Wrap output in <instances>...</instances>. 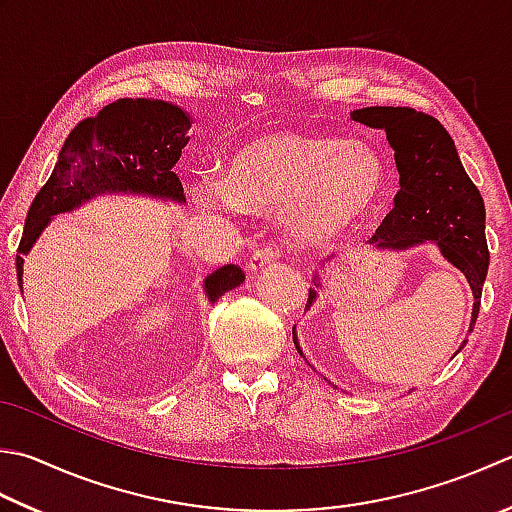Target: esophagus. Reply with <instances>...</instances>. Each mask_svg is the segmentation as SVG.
Returning a JSON list of instances; mask_svg holds the SVG:
<instances>
[{"label":"esophagus","instance_id":"34e87169","mask_svg":"<svg viewBox=\"0 0 512 512\" xmlns=\"http://www.w3.org/2000/svg\"><path fill=\"white\" fill-rule=\"evenodd\" d=\"M279 257V253L275 248H270V246H266V248H259V250H255L253 253V257L248 259V266H246V270H248V275H257L259 270H264V268H268L270 264L275 262V259Z\"/></svg>","mask_w":512,"mask_h":512}]
</instances>
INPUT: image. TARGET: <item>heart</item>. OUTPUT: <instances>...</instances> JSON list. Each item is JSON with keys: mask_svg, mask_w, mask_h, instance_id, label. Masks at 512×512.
Segmentation results:
<instances>
[{"mask_svg": "<svg viewBox=\"0 0 512 512\" xmlns=\"http://www.w3.org/2000/svg\"><path fill=\"white\" fill-rule=\"evenodd\" d=\"M388 173L364 142L313 130H270L228 157L224 177H202L193 202L219 215L277 213L290 246L330 250L382 202Z\"/></svg>", "mask_w": 512, "mask_h": 512, "instance_id": "obj_1", "label": "heart"}]
</instances>
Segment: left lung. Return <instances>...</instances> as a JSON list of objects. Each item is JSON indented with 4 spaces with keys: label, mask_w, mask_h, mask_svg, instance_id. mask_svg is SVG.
Listing matches in <instances>:
<instances>
[{
    "label": "left lung",
    "mask_w": 512,
    "mask_h": 512,
    "mask_svg": "<svg viewBox=\"0 0 512 512\" xmlns=\"http://www.w3.org/2000/svg\"><path fill=\"white\" fill-rule=\"evenodd\" d=\"M350 119L368 128L384 130L390 148L395 150L399 173L395 208L386 215L370 244L377 250H393V253L435 244L446 262L466 277L473 290L470 333L477 322L488 273L486 208L477 186L470 182L459 162L453 137L435 117L417 113L415 108L368 106L350 110ZM322 282L324 279L317 275V288L308 290L306 310L317 302ZM293 342L297 353L306 359L295 328ZM466 342L468 339H464L457 353Z\"/></svg>",
    "instance_id": "8db88e82"
}]
</instances>
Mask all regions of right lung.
<instances>
[{
    "label": "right lung",
    "instance_id": "obj_1",
    "mask_svg": "<svg viewBox=\"0 0 512 512\" xmlns=\"http://www.w3.org/2000/svg\"><path fill=\"white\" fill-rule=\"evenodd\" d=\"M193 117L164 99H117L95 117L79 122L57 157L53 175L28 208L17 250V282L22 286L24 257L57 215L73 213L104 195H139L186 204L173 173L190 142ZM244 282L242 268L222 266L204 279L210 304Z\"/></svg>",
    "mask_w": 512,
    "mask_h": 512
}]
</instances>
